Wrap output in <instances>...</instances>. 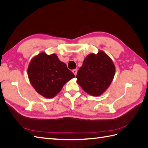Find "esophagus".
<instances>
[{"label":"esophagus","mask_w":148,"mask_h":148,"mask_svg":"<svg viewBox=\"0 0 148 148\" xmlns=\"http://www.w3.org/2000/svg\"><path fill=\"white\" fill-rule=\"evenodd\" d=\"M73 73H74V75L76 76V75H77V70H76V69H74V70H73Z\"/></svg>","instance_id":"1"}]
</instances>
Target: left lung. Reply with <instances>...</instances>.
Wrapping results in <instances>:
<instances>
[{
    "mask_svg": "<svg viewBox=\"0 0 148 148\" xmlns=\"http://www.w3.org/2000/svg\"><path fill=\"white\" fill-rule=\"evenodd\" d=\"M115 72L112 60L99 51L85 58L77 75V83L83 90L93 96L101 95L110 86Z\"/></svg>",
    "mask_w": 148,
    "mask_h": 148,
    "instance_id": "1",
    "label": "left lung"
}]
</instances>
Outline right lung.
Instances as JSON below:
<instances>
[{"label":"right lung","mask_w":148,"mask_h":148,"mask_svg":"<svg viewBox=\"0 0 148 148\" xmlns=\"http://www.w3.org/2000/svg\"><path fill=\"white\" fill-rule=\"evenodd\" d=\"M31 84L39 95L52 98L59 93L64 85L75 77L66 64L56 54L41 52L31 60L28 68Z\"/></svg>","instance_id":"1"}]
</instances>
